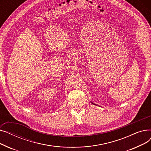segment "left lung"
I'll list each match as a JSON object with an SVG mask.
<instances>
[{
	"label": "left lung",
	"instance_id": "8db88e82",
	"mask_svg": "<svg viewBox=\"0 0 151 151\" xmlns=\"http://www.w3.org/2000/svg\"><path fill=\"white\" fill-rule=\"evenodd\" d=\"M94 105H95V104H94Z\"/></svg>",
	"mask_w": 151,
	"mask_h": 151
}]
</instances>
